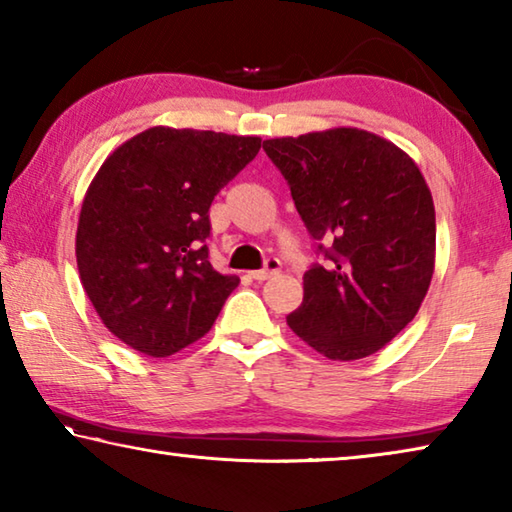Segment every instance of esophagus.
Returning a JSON list of instances; mask_svg holds the SVG:
<instances>
[{"label":"esophagus","mask_w":512,"mask_h":512,"mask_svg":"<svg viewBox=\"0 0 512 512\" xmlns=\"http://www.w3.org/2000/svg\"><path fill=\"white\" fill-rule=\"evenodd\" d=\"M277 273H280V262L271 257V259H266L264 268L253 271V273H250V277H253V280H257V282H264V280H271V277H275Z\"/></svg>","instance_id":"obj_1"}]
</instances>
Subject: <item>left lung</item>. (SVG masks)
Segmentation results:
<instances>
[{"label":"left lung","mask_w":512,"mask_h":512,"mask_svg":"<svg viewBox=\"0 0 512 512\" xmlns=\"http://www.w3.org/2000/svg\"><path fill=\"white\" fill-rule=\"evenodd\" d=\"M323 264L302 277L289 327L334 361L375 354L418 314L436 257V212L409 155L359 128L266 140Z\"/></svg>","instance_id":"8db88e82"}]
</instances>
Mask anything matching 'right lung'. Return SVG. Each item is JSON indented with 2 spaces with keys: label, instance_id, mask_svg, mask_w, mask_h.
<instances>
[{
  "label": "right lung",
  "instance_id": "right-lung-1",
  "mask_svg": "<svg viewBox=\"0 0 512 512\" xmlns=\"http://www.w3.org/2000/svg\"><path fill=\"white\" fill-rule=\"evenodd\" d=\"M259 137L155 126L101 164L76 230L83 289L112 334L169 357L210 332L237 275L210 264V205Z\"/></svg>",
  "mask_w": 512,
  "mask_h": 512
}]
</instances>
